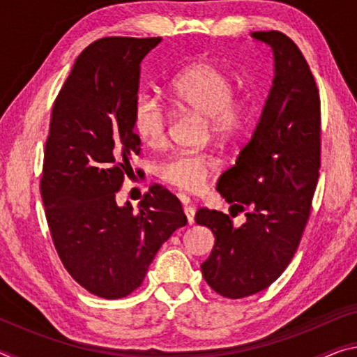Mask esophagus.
Here are the masks:
<instances>
[{
    "instance_id": "esophagus-1",
    "label": "esophagus",
    "mask_w": 357,
    "mask_h": 357,
    "mask_svg": "<svg viewBox=\"0 0 357 357\" xmlns=\"http://www.w3.org/2000/svg\"><path fill=\"white\" fill-rule=\"evenodd\" d=\"M183 203H185L184 214L187 217V223H189V225H192V223L195 222V209H193L192 206H187V203H189V198H183Z\"/></svg>"
}]
</instances>
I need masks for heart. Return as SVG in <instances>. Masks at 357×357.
Returning <instances> with one entry per match:
<instances>
[{
    "mask_svg": "<svg viewBox=\"0 0 357 357\" xmlns=\"http://www.w3.org/2000/svg\"><path fill=\"white\" fill-rule=\"evenodd\" d=\"M170 94L178 105L208 118L209 130L217 138L231 140L243 130L247 104L233 98L231 78L219 66L195 61L170 83ZM132 128L143 143L155 146L165 140L168 110L159 96L143 91L132 105ZM217 162L206 153H176L155 165L157 178L176 189L198 192L215 172Z\"/></svg>",
    "mask_w": 357,
    "mask_h": 357,
    "instance_id": "b5f03b06",
    "label": "heart"
}]
</instances>
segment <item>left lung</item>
Masks as SVG:
<instances>
[{"label":"left lung","mask_w":357,"mask_h":357,"mask_svg":"<svg viewBox=\"0 0 357 357\" xmlns=\"http://www.w3.org/2000/svg\"><path fill=\"white\" fill-rule=\"evenodd\" d=\"M252 38L273 48V86L250 142L217 183L229 211L244 213L245 222L236 227L208 208L195 215L215 236L202 264L204 280L229 299L261 291L287 269L309 220L321 164L319 93L304 55L280 31Z\"/></svg>","instance_id":"1"}]
</instances>
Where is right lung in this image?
<instances>
[{"label":"right lung","mask_w":357,"mask_h":357,"mask_svg":"<svg viewBox=\"0 0 357 357\" xmlns=\"http://www.w3.org/2000/svg\"><path fill=\"white\" fill-rule=\"evenodd\" d=\"M162 38H102L75 59L52 110L40 195L59 258L78 285L104 299L142 285L157 250L184 227L176 197L155 189L138 211L116 204L140 138L132 105L143 58Z\"/></svg>","instance_id":"1"}]
</instances>
